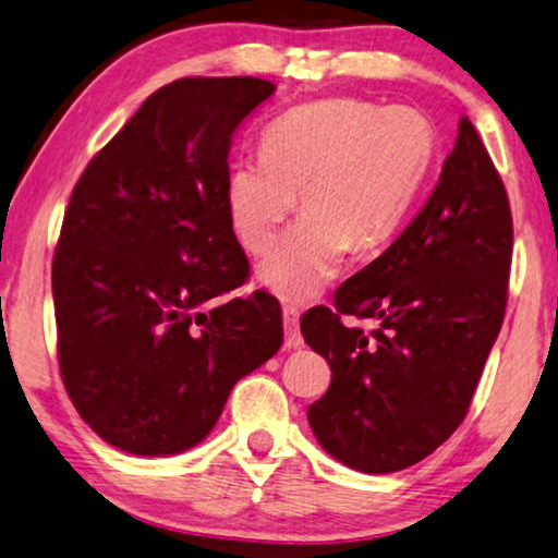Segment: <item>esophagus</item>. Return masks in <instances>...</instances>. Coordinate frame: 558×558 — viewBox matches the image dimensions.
<instances>
[{"instance_id":"esophagus-1","label":"esophagus","mask_w":558,"mask_h":558,"mask_svg":"<svg viewBox=\"0 0 558 558\" xmlns=\"http://www.w3.org/2000/svg\"><path fill=\"white\" fill-rule=\"evenodd\" d=\"M284 347L296 350L302 347V332H299V312L294 306H284Z\"/></svg>"}]
</instances>
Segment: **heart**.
<instances>
[{"instance_id":"b5f03b06","label":"heart","mask_w":558,"mask_h":558,"mask_svg":"<svg viewBox=\"0 0 558 558\" xmlns=\"http://www.w3.org/2000/svg\"><path fill=\"white\" fill-rule=\"evenodd\" d=\"M262 158L226 175L236 239L264 254L302 196L304 216L259 264V281L289 302L319 294L347 248L373 252L400 229L430 173L433 123L415 108L354 98L296 105L262 133Z\"/></svg>"}]
</instances>
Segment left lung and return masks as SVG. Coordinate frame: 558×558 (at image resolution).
<instances>
[{
  "label": "left lung",
  "instance_id": "1",
  "mask_svg": "<svg viewBox=\"0 0 558 558\" xmlns=\"http://www.w3.org/2000/svg\"><path fill=\"white\" fill-rule=\"evenodd\" d=\"M513 221L468 118L420 214L373 264L302 317L332 369L306 410L319 446L362 473H395L442 446L471 408L504 325ZM342 316L373 318L365 333Z\"/></svg>",
  "mask_w": 558,
  "mask_h": 558
}]
</instances>
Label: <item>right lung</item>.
Wrapping results in <instances>:
<instances>
[{"mask_svg":"<svg viewBox=\"0 0 558 558\" xmlns=\"http://www.w3.org/2000/svg\"><path fill=\"white\" fill-rule=\"evenodd\" d=\"M274 90L175 80L72 189L52 259L60 375L80 417L125 453L198 446L233 385L284 342L277 299L229 296L248 259L223 198L233 131Z\"/></svg>","mask_w":558,"mask_h":558,"instance_id":"1","label":"right lung"}]
</instances>
